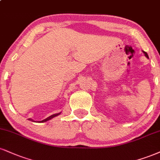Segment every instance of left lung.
I'll return each mask as SVG.
<instances>
[{"label":"left lung","instance_id":"1","mask_svg":"<svg viewBox=\"0 0 160 160\" xmlns=\"http://www.w3.org/2000/svg\"><path fill=\"white\" fill-rule=\"evenodd\" d=\"M144 53H145V57H148V53H146V52H145V51H144Z\"/></svg>","mask_w":160,"mask_h":160}]
</instances>
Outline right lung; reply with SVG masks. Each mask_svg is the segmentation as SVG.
Instances as JSON below:
<instances>
[{
	"instance_id": "1",
	"label": "right lung",
	"mask_w": 160,
	"mask_h": 160,
	"mask_svg": "<svg viewBox=\"0 0 160 160\" xmlns=\"http://www.w3.org/2000/svg\"><path fill=\"white\" fill-rule=\"evenodd\" d=\"M59 114H60V112H59V113H57V114H54V115H51V116H50V117H48V118H46V119H45V120H43V121H41V122H47V121H48V120H50V119L53 118V117H55V116H57V115H59ZM28 120L31 121V122H34V121L32 120V119H31V118H28Z\"/></svg>"
}]
</instances>
